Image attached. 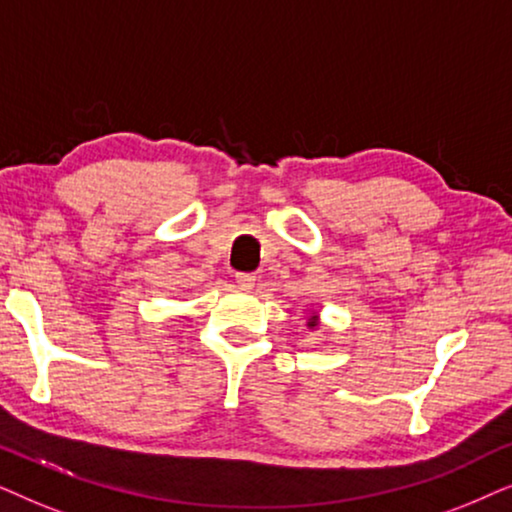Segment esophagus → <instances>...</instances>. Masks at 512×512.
I'll use <instances>...</instances> for the list:
<instances>
[{"mask_svg": "<svg viewBox=\"0 0 512 512\" xmlns=\"http://www.w3.org/2000/svg\"><path fill=\"white\" fill-rule=\"evenodd\" d=\"M255 274H248V271H238L236 274V283H238V288L241 290H250L252 285H255Z\"/></svg>", "mask_w": 512, "mask_h": 512, "instance_id": "1", "label": "esophagus"}]
</instances>
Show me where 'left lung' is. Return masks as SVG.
Instances as JSON below:
<instances>
[{
  "label": "left lung",
  "instance_id": "left-lung-1",
  "mask_svg": "<svg viewBox=\"0 0 512 512\" xmlns=\"http://www.w3.org/2000/svg\"><path fill=\"white\" fill-rule=\"evenodd\" d=\"M309 327H316V323H309Z\"/></svg>",
  "mask_w": 512,
  "mask_h": 512
}]
</instances>
